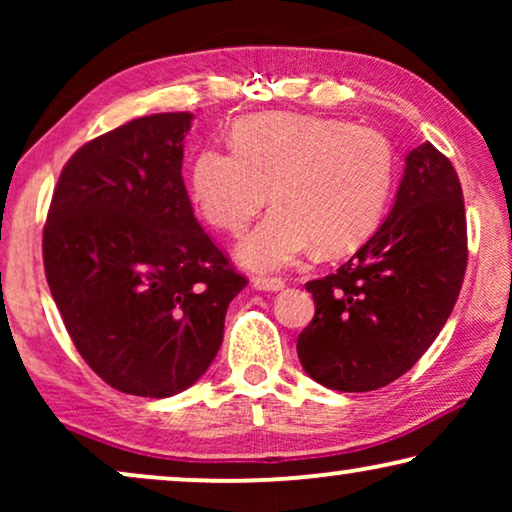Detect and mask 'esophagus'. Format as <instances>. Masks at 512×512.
<instances>
[{
	"label": "esophagus",
	"instance_id": "obj_1",
	"mask_svg": "<svg viewBox=\"0 0 512 512\" xmlns=\"http://www.w3.org/2000/svg\"><path fill=\"white\" fill-rule=\"evenodd\" d=\"M251 286H254L256 291H282L284 282L277 277H254L251 279Z\"/></svg>",
	"mask_w": 512,
	"mask_h": 512
}]
</instances>
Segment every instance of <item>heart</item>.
Masks as SVG:
<instances>
[{"label": "heart", "mask_w": 512, "mask_h": 512, "mask_svg": "<svg viewBox=\"0 0 512 512\" xmlns=\"http://www.w3.org/2000/svg\"><path fill=\"white\" fill-rule=\"evenodd\" d=\"M391 184L382 132L296 111L244 118L233 149L207 146L191 170L195 205L223 233H242L275 202L235 251L256 272L291 268L314 244L326 254L356 247L380 223Z\"/></svg>", "instance_id": "1"}]
</instances>
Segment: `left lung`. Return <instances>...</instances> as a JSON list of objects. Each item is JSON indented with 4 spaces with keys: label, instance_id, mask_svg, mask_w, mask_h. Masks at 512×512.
<instances>
[{
    "label": "left lung",
    "instance_id": "obj_1",
    "mask_svg": "<svg viewBox=\"0 0 512 512\" xmlns=\"http://www.w3.org/2000/svg\"><path fill=\"white\" fill-rule=\"evenodd\" d=\"M466 258L457 172L419 144L382 226L338 272L305 284L317 305L296 345L305 373L338 391H373L408 373L452 314Z\"/></svg>",
    "mask_w": 512,
    "mask_h": 512
}]
</instances>
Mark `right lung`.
Returning <instances> with one entry per match:
<instances>
[{
    "instance_id": "obj_1",
    "label": "right lung",
    "mask_w": 512,
    "mask_h": 512,
    "mask_svg": "<svg viewBox=\"0 0 512 512\" xmlns=\"http://www.w3.org/2000/svg\"><path fill=\"white\" fill-rule=\"evenodd\" d=\"M193 114L135 118L62 167L44 226L53 300L111 387L167 398L200 380L247 279L193 216L181 163Z\"/></svg>"
}]
</instances>
